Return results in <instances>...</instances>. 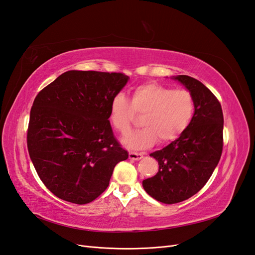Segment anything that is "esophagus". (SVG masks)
<instances>
[{
	"mask_svg": "<svg viewBox=\"0 0 255 255\" xmlns=\"http://www.w3.org/2000/svg\"><path fill=\"white\" fill-rule=\"evenodd\" d=\"M143 157V153H135V152H129L128 153V158L132 160H139Z\"/></svg>",
	"mask_w": 255,
	"mask_h": 255,
	"instance_id": "esophagus-1",
	"label": "esophagus"
}]
</instances>
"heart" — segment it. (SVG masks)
I'll use <instances>...</instances> for the list:
<instances>
[{"instance_id": "obj_1", "label": "heart", "mask_w": 255, "mask_h": 255, "mask_svg": "<svg viewBox=\"0 0 255 255\" xmlns=\"http://www.w3.org/2000/svg\"><path fill=\"white\" fill-rule=\"evenodd\" d=\"M195 99L186 89H174L158 83L142 84L134 89L130 101L119 94L110 104V121L119 133L132 128L134 114L142 115L138 132L126 136L122 143L133 150L148 149L158 141L170 142L179 137L192 119Z\"/></svg>"}]
</instances>
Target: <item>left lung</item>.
Here are the masks:
<instances>
[{"label":"left lung","mask_w":255,"mask_h":255,"mask_svg":"<svg viewBox=\"0 0 255 255\" xmlns=\"http://www.w3.org/2000/svg\"><path fill=\"white\" fill-rule=\"evenodd\" d=\"M172 79L195 99V113L186 129L164 149L150 154L158 172L142 181L143 189L165 204L179 203L196 195L210 180L221 157L223 114L213 92L188 75Z\"/></svg>","instance_id":"1"}]
</instances>
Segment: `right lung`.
<instances>
[{
	"instance_id": "right-lung-1",
	"label": "right lung",
	"mask_w": 255,
	"mask_h": 255,
	"mask_svg": "<svg viewBox=\"0 0 255 255\" xmlns=\"http://www.w3.org/2000/svg\"><path fill=\"white\" fill-rule=\"evenodd\" d=\"M128 79L123 73L70 70L35 98L29 157L45 187L59 199L94 201L109 186L115 166L128 157L109 120L112 99Z\"/></svg>"
}]
</instances>
